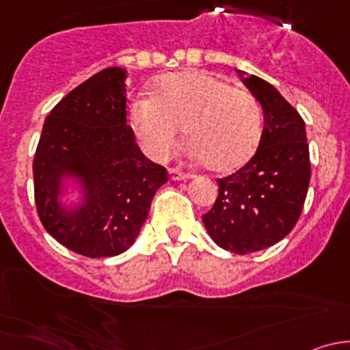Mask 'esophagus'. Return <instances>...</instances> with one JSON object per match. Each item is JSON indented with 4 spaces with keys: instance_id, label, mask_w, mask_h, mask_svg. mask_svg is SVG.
I'll list each match as a JSON object with an SVG mask.
<instances>
[{
    "instance_id": "obj_1",
    "label": "esophagus",
    "mask_w": 350,
    "mask_h": 350,
    "mask_svg": "<svg viewBox=\"0 0 350 350\" xmlns=\"http://www.w3.org/2000/svg\"><path fill=\"white\" fill-rule=\"evenodd\" d=\"M189 178H191V174H188V172H181L178 169H169V179L171 181H186Z\"/></svg>"
}]
</instances>
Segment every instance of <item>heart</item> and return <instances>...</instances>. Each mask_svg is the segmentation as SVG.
Returning <instances> with one entry per match:
<instances>
[{
	"label": "heart",
	"mask_w": 350,
	"mask_h": 350,
	"mask_svg": "<svg viewBox=\"0 0 350 350\" xmlns=\"http://www.w3.org/2000/svg\"><path fill=\"white\" fill-rule=\"evenodd\" d=\"M126 120L152 161L171 155L183 125L189 155L220 172L249 161L264 126L262 107L254 94L203 70L161 77L154 96L130 100Z\"/></svg>",
	"instance_id": "b5f03b06"
}]
</instances>
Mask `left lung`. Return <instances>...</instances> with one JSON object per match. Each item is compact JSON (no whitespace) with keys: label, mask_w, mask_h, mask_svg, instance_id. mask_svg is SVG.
Returning <instances> with one entry per match:
<instances>
[{"label":"left lung","mask_w":350,"mask_h":350,"mask_svg":"<svg viewBox=\"0 0 350 350\" xmlns=\"http://www.w3.org/2000/svg\"><path fill=\"white\" fill-rule=\"evenodd\" d=\"M239 74L262 107V135L245 165L218 179V198L203 224L218 247L250 254L280 242L298 221L310 185V150L305 122L280 91Z\"/></svg>","instance_id":"obj_1"}]
</instances>
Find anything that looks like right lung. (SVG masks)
Returning a JSON list of instances; mask_svg holds the SVG:
<instances>
[{
  "label": "right lung",
  "mask_w": 350,
  "mask_h": 350,
  "mask_svg": "<svg viewBox=\"0 0 350 350\" xmlns=\"http://www.w3.org/2000/svg\"><path fill=\"white\" fill-rule=\"evenodd\" d=\"M126 70L107 67L74 88L45 118L33 157L37 213L57 242L113 257L139 237L167 171L140 152L126 125ZM75 181L79 204L60 196Z\"/></svg>",
  "instance_id": "1"
}]
</instances>
